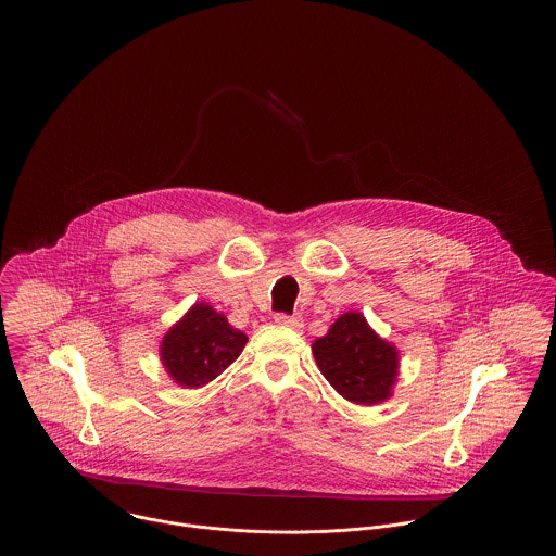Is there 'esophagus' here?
<instances>
[{"mask_svg":"<svg viewBox=\"0 0 556 556\" xmlns=\"http://www.w3.org/2000/svg\"><path fill=\"white\" fill-rule=\"evenodd\" d=\"M275 323H279L283 327H290V329H295V331H300L304 327L302 318L295 317V315H286V313H277L275 315Z\"/></svg>","mask_w":556,"mask_h":556,"instance_id":"obj_1","label":"esophagus"}]
</instances>
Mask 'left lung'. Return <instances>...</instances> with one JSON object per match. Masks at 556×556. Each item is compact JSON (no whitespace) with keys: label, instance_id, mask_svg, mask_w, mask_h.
I'll use <instances>...</instances> for the list:
<instances>
[{"label":"left lung","instance_id":"left-lung-1","mask_svg":"<svg viewBox=\"0 0 556 556\" xmlns=\"http://www.w3.org/2000/svg\"><path fill=\"white\" fill-rule=\"evenodd\" d=\"M325 379L354 404H377L390 397L396 381L397 352L386 344L358 313L338 318L325 338L313 344Z\"/></svg>","mask_w":556,"mask_h":556}]
</instances>
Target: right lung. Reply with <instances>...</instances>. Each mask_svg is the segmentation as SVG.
Returning <instances> with one entry per match:
<instances>
[{"mask_svg":"<svg viewBox=\"0 0 556 556\" xmlns=\"http://www.w3.org/2000/svg\"><path fill=\"white\" fill-rule=\"evenodd\" d=\"M248 342L227 318L208 304H195L162 340V363L168 375L186 386L200 388L227 369Z\"/></svg>","mask_w":556,"mask_h":556,"instance_id":"right-lung-1","label":"right lung"}]
</instances>
